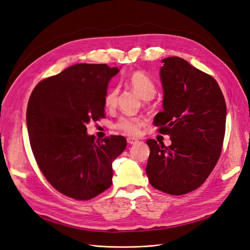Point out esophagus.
Segmentation results:
<instances>
[{
	"label": "esophagus",
	"mask_w": 250,
	"mask_h": 250,
	"mask_svg": "<svg viewBox=\"0 0 250 250\" xmlns=\"http://www.w3.org/2000/svg\"><path fill=\"white\" fill-rule=\"evenodd\" d=\"M127 143H128L129 145H135V144L139 143V140L133 139V137H128V139H127Z\"/></svg>",
	"instance_id": "obj_1"
}]
</instances>
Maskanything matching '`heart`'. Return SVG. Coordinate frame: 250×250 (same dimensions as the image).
<instances>
[{
	"mask_svg": "<svg viewBox=\"0 0 250 250\" xmlns=\"http://www.w3.org/2000/svg\"><path fill=\"white\" fill-rule=\"evenodd\" d=\"M126 84L133 89L144 99H151L156 94L157 87L151 77L143 71H133L126 79ZM118 89L111 88L106 91L103 102L106 108H114L117 105ZM147 124L144 117L140 116H122L115 123V128L124 132L127 135H137L140 133L141 128Z\"/></svg>",
	"mask_w": 250,
	"mask_h": 250,
	"instance_id": "obj_1",
	"label": "heart"
}]
</instances>
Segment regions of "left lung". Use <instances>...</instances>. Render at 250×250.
I'll list each match as a JSON object with an SVG mask.
<instances>
[{
    "label": "left lung",
    "mask_w": 250,
    "mask_h": 250,
    "mask_svg": "<svg viewBox=\"0 0 250 250\" xmlns=\"http://www.w3.org/2000/svg\"><path fill=\"white\" fill-rule=\"evenodd\" d=\"M163 110L154 124L171 145L148 140L146 173L158 190L182 195L199 188L216 166L226 133L227 105L217 82L184 59H163Z\"/></svg>",
    "instance_id": "left-lung-1"
}]
</instances>
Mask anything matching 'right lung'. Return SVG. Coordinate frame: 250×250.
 Instances as JSON below:
<instances>
[{"instance_id":"right-lung-1","label":"right lung","mask_w":250,"mask_h":250,"mask_svg":"<svg viewBox=\"0 0 250 250\" xmlns=\"http://www.w3.org/2000/svg\"><path fill=\"white\" fill-rule=\"evenodd\" d=\"M106 64H76L42 80L27 107L30 145L38 167L62 194L88 201L113 183V161L126 148L122 135L95 141L85 124L104 118L109 80Z\"/></svg>"}]
</instances>
